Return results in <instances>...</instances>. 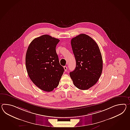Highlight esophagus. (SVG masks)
Returning a JSON list of instances; mask_svg holds the SVG:
<instances>
[{
  "instance_id": "obj_1",
  "label": "esophagus",
  "mask_w": 130,
  "mask_h": 130,
  "mask_svg": "<svg viewBox=\"0 0 130 130\" xmlns=\"http://www.w3.org/2000/svg\"><path fill=\"white\" fill-rule=\"evenodd\" d=\"M64 70H65V72H66L67 71V69H68V68H67V67L64 66Z\"/></svg>"
}]
</instances>
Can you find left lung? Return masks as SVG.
<instances>
[{
  "mask_svg": "<svg viewBox=\"0 0 130 130\" xmlns=\"http://www.w3.org/2000/svg\"><path fill=\"white\" fill-rule=\"evenodd\" d=\"M71 44L76 67L70 72V76L77 88L87 90L97 82L102 73L103 61L100 48L92 38L85 34L72 38Z\"/></svg>",
  "mask_w": 130,
  "mask_h": 130,
  "instance_id": "left-lung-1",
  "label": "left lung"
}]
</instances>
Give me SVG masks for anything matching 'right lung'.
<instances>
[{
	"instance_id": "obj_1",
	"label": "right lung",
	"mask_w": 130,
	"mask_h": 130,
	"mask_svg": "<svg viewBox=\"0 0 130 130\" xmlns=\"http://www.w3.org/2000/svg\"><path fill=\"white\" fill-rule=\"evenodd\" d=\"M59 41L49 35H42L32 40L26 54V67L30 79L45 92L57 87L64 71L56 52Z\"/></svg>"
}]
</instances>
